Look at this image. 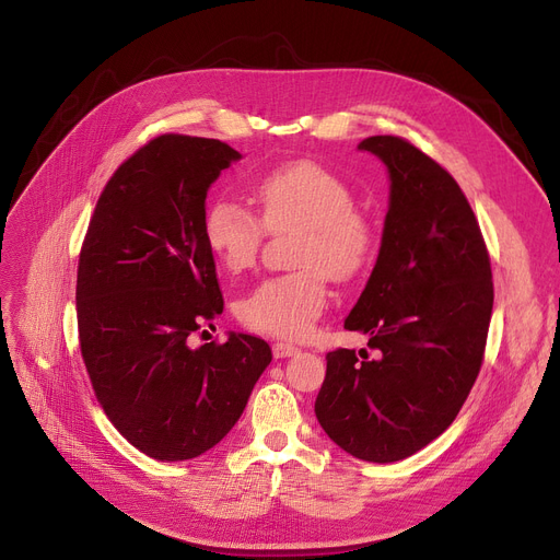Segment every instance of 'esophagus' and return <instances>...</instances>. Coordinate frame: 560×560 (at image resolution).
Returning a JSON list of instances; mask_svg holds the SVG:
<instances>
[{
  "instance_id": "obj_1",
  "label": "esophagus",
  "mask_w": 560,
  "mask_h": 560,
  "mask_svg": "<svg viewBox=\"0 0 560 560\" xmlns=\"http://www.w3.org/2000/svg\"><path fill=\"white\" fill-rule=\"evenodd\" d=\"M272 354H275V359H290V357L300 354V347L290 345V342H275L272 345Z\"/></svg>"
}]
</instances>
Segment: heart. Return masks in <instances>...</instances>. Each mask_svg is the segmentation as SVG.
I'll use <instances>...</instances> for the list:
<instances>
[{
  "label": "heart",
  "mask_w": 560,
  "mask_h": 560,
  "mask_svg": "<svg viewBox=\"0 0 560 560\" xmlns=\"http://www.w3.org/2000/svg\"><path fill=\"white\" fill-rule=\"evenodd\" d=\"M260 218L233 197L206 206L201 238L229 272L252 268L265 226L279 233L300 229V272L260 281L238 302L245 327L279 338L304 336L327 306L329 277L345 281L365 270L374 254L370 222L354 209V192L331 170L298 161L265 174L254 188Z\"/></svg>",
  "instance_id": "obj_1"
}]
</instances>
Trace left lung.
Returning <instances> with one entry per match:
<instances>
[{
    "mask_svg": "<svg viewBox=\"0 0 560 560\" xmlns=\"http://www.w3.org/2000/svg\"><path fill=\"white\" fill-rule=\"evenodd\" d=\"M361 152L386 165L390 192L378 256L345 329L370 338L327 354L317 422L368 463L413 456L443 433L481 370L492 272L481 229L447 170L395 136Z\"/></svg>",
    "mask_w": 560,
    "mask_h": 560,
    "instance_id": "1",
    "label": "left lung"
}]
</instances>
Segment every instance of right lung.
<instances>
[{"instance_id":"obj_1","label":"right lung","mask_w":560,"mask_h":560,"mask_svg":"<svg viewBox=\"0 0 560 560\" xmlns=\"http://www.w3.org/2000/svg\"><path fill=\"white\" fill-rule=\"evenodd\" d=\"M241 159L215 138H154L115 170L81 247L85 370L115 429L156 460L215 447L272 361L270 345L249 334L190 345L224 306L201 238L206 195Z\"/></svg>"}]
</instances>
